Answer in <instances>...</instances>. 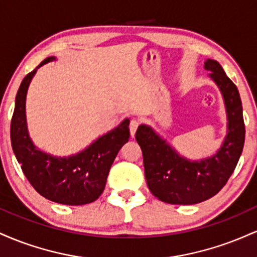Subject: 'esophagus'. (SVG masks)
Here are the masks:
<instances>
[{
	"instance_id": "34e87169",
	"label": "esophagus",
	"mask_w": 257,
	"mask_h": 257,
	"mask_svg": "<svg viewBox=\"0 0 257 257\" xmlns=\"http://www.w3.org/2000/svg\"><path fill=\"white\" fill-rule=\"evenodd\" d=\"M139 124H140L139 119H132L131 120V124H129V131H131L132 137H134L135 133H137V129H138Z\"/></svg>"
}]
</instances>
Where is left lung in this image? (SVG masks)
<instances>
[{
    "label": "left lung",
    "instance_id": "8db88e82",
    "mask_svg": "<svg viewBox=\"0 0 257 257\" xmlns=\"http://www.w3.org/2000/svg\"><path fill=\"white\" fill-rule=\"evenodd\" d=\"M205 70L223 96L227 135L211 157L191 161L181 157L151 126L139 125L135 139L141 147L147 186L155 197L169 204L190 205L215 196L234 172L245 140L239 91L216 60L206 59Z\"/></svg>",
    "mask_w": 257,
    "mask_h": 257
}]
</instances>
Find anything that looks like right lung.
<instances>
[{"label":"right lung","instance_id":"add662e5","mask_svg":"<svg viewBox=\"0 0 257 257\" xmlns=\"http://www.w3.org/2000/svg\"><path fill=\"white\" fill-rule=\"evenodd\" d=\"M52 60L55 58L44 59L20 84L11 122L12 147L26 179L41 196L60 204H88L102 193L117 153L128 143L129 119L125 118L83 151L70 157H54L38 150L32 144L26 126V93L38 67Z\"/></svg>","mask_w":257,"mask_h":257}]
</instances>
